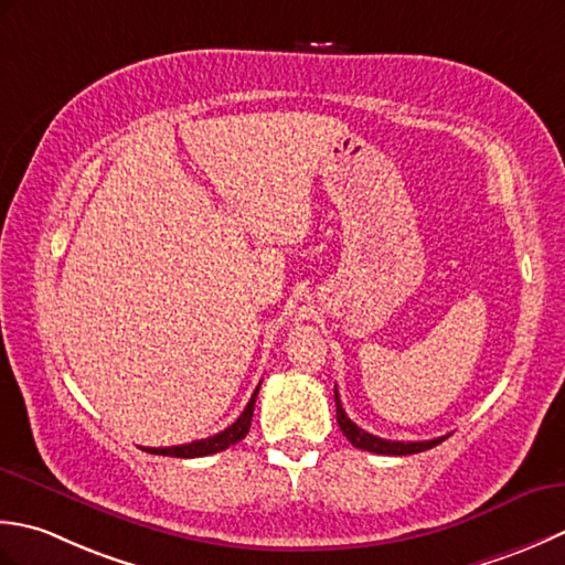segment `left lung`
<instances>
[{"label": "left lung", "instance_id": "1", "mask_svg": "<svg viewBox=\"0 0 565 565\" xmlns=\"http://www.w3.org/2000/svg\"><path fill=\"white\" fill-rule=\"evenodd\" d=\"M333 399H337V422L343 431V436L355 446V448H363V451H371V454H380V456H409V454H419V451H427V448H434L436 444H441L446 436H439V439H431V441H390V439H380V436H373L363 431L359 424H353L347 417V409L341 407V399H339V390L333 387Z\"/></svg>", "mask_w": 565, "mask_h": 565}]
</instances>
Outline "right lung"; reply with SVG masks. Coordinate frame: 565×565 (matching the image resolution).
I'll return each mask as SVG.
<instances>
[{
  "label": "right lung",
  "instance_id": "add662e5",
  "mask_svg": "<svg viewBox=\"0 0 565 565\" xmlns=\"http://www.w3.org/2000/svg\"><path fill=\"white\" fill-rule=\"evenodd\" d=\"M258 390L250 395L246 409L238 414V419L234 424H228L224 431H218L210 439H200V441H192V444H182V446H168V448H148V451L156 454V456H175V458H200V456H212L224 451V448L238 444L241 439H246V434L250 429V419H253V407H256V397H258Z\"/></svg>",
  "mask_w": 565,
  "mask_h": 565
}]
</instances>
